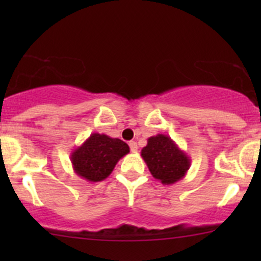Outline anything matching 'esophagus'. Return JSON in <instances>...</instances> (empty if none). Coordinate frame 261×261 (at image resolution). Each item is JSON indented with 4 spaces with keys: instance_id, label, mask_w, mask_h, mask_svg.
I'll list each match as a JSON object with an SVG mask.
<instances>
[{
    "instance_id": "obj_1",
    "label": "esophagus",
    "mask_w": 261,
    "mask_h": 261,
    "mask_svg": "<svg viewBox=\"0 0 261 261\" xmlns=\"http://www.w3.org/2000/svg\"><path fill=\"white\" fill-rule=\"evenodd\" d=\"M128 146H130V149L133 152L137 151V143L135 142V141H130V142H128Z\"/></svg>"
}]
</instances>
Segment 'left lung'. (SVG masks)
Masks as SVG:
<instances>
[{
    "instance_id": "8db88e82",
    "label": "left lung",
    "mask_w": 261,
    "mask_h": 261,
    "mask_svg": "<svg viewBox=\"0 0 261 261\" xmlns=\"http://www.w3.org/2000/svg\"><path fill=\"white\" fill-rule=\"evenodd\" d=\"M141 157L153 178L166 185L174 184L184 178L191 163L189 155L163 134L149 137L146 147L141 149Z\"/></svg>"
}]
</instances>
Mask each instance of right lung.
Segmentation results:
<instances>
[{
    "label": "right lung",
    "instance_id": "add662e5",
    "mask_svg": "<svg viewBox=\"0 0 261 261\" xmlns=\"http://www.w3.org/2000/svg\"><path fill=\"white\" fill-rule=\"evenodd\" d=\"M130 152L127 143L104 134H92L71 153L73 170L87 181L97 182L108 178L116 163Z\"/></svg>",
    "mask_w": 261,
    "mask_h": 261
}]
</instances>
